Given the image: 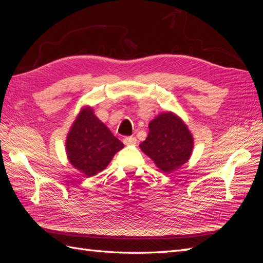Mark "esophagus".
<instances>
[{
    "mask_svg": "<svg viewBox=\"0 0 263 263\" xmlns=\"http://www.w3.org/2000/svg\"><path fill=\"white\" fill-rule=\"evenodd\" d=\"M123 142H124V144H126V146H131V144H137L138 140L136 137H125L123 139Z\"/></svg>",
    "mask_w": 263,
    "mask_h": 263,
    "instance_id": "34e87169",
    "label": "esophagus"
}]
</instances>
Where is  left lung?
Listing matches in <instances>:
<instances>
[{"label": "left lung", "mask_w": 263, "mask_h": 263, "mask_svg": "<svg viewBox=\"0 0 263 263\" xmlns=\"http://www.w3.org/2000/svg\"><path fill=\"white\" fill-rule=\"evenodd\" d=\"M139 147L160 171L171 174L187 163L194 140L180 116L173 111H164L149 123L148 137Z\"/></svg>", "instance_id": "8db88e82"}]
</instances>
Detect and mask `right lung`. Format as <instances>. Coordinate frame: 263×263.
I'll return each instance as SVG.
<instances>
[{
  "label": "right lung",
  "instance_id": "right-lung-1",
  "mask_svg": "<svg viewBox=\"0 0 263 263\" xmlns=\"http://www.w3.org/2000/svg\"><path fill=\"white\" fill-rule=\"evenodd\" d=\"M122 148L124 144L93 114L90 106L81 108L65 140L69 163L89 177L105 170Z\"/></svg>",
  "mask_w": 263,
  "mask_h": 263
}]
</instances>
